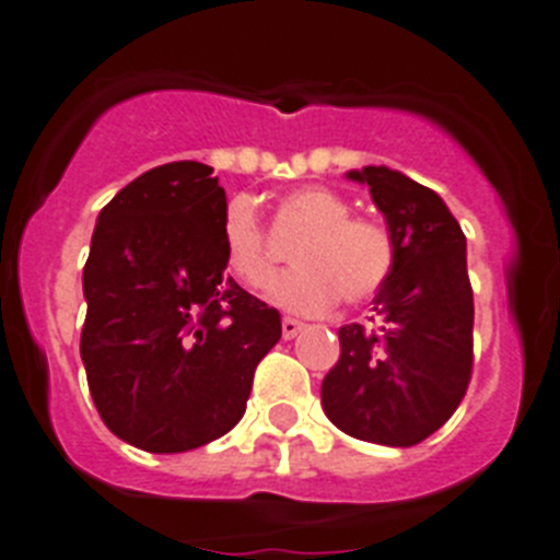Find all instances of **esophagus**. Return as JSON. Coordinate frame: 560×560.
<instances>
[{
    "label": "esophagus",
    "instance_id": "esophagus-1",
    "mask_svg": "<svg viewBox=\"0 0 560 560\" xmlns=\"http://www.w3.org/2000/svg\"><path fill=\"white\" fill-rule=\"evenodd\" d=\"M301 329H304V320H299V318H284V320H281V335H284V340L295 338V335H299Z\"/></svg>",
    "mask_w": 560,
    "mask_h": 560
}]
</instances>
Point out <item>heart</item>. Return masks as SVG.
I'll list each match as a JSON object with an SVG mask.
<instances>
[{
	"label": "heart",
	"mask_w": 560,
	"mask_h": 560,
	"mask_svg": "<svg viewBox=\"0 0 560 560\" xmlns=\"http://www.w3.org/2000/svg\"><path fill=\"white\" fill-rule=\"evenodd\" d=\"M284 213L307 233L293 253L299 267L273 287L279 256L256 206L247 197H233L222 211V259L228 273L250 293L273 287L279 307L320 315L335 307L340 295L349 304H363L388 284L397 265V242L381 220L352 213L347 199L324 186H304L287 194Z\"/></svg>",
	"instance_id": "1"
}]
</instances>
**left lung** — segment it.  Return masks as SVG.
<instances>
[{
  "instance_id": "1",
  "label": "left lung",
  "mask_w": 560,
  "mask_h": 560,
  "mask_svg": "<svg viewBox=\"0 0 560 560\" xmlns=\"http://www.w3.org/2000/svg\"><path fill=\"white\" fill-rule=\"evenodd\" d=\"M366 183L395 233L397 265L374 295L377 327L338 329L340 358L320 386L329 420L363 442L411 448L451 420L474 374V290L465 233L431 188L386 165Z\"/></svg>"
}]
</instances>
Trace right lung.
Instances as JSON below:
<instances>
[{
  "label": "right lung",
  "instance_id": "obj_1",
  "mask_svg": "<svg viewBox=\"0 0 560 560\" xmlns=\"http://www.w3.org/2000/svg\"><path fill=\"white\" fill-rule=\"evenodd\" d=\"M225 188L165 163L106 202L84 265L81 361L101 420L149 454H183L242 420L281 338L276 307L225 276Z\"/></svg>",
  "mask_w": 560,
  "mask_h": 560
}]
</instances>
